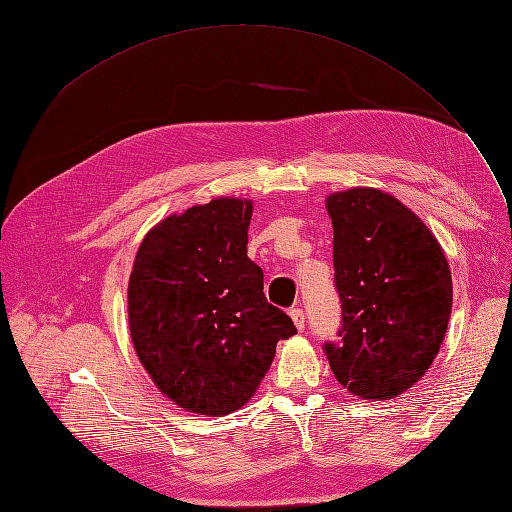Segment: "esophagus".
Here are the masks:
<instances>
[{
    "instance_id": "1",
    "label": "esophagus",
    "mask_w": 512,
    "mask_h": 512,
    "mask_svg": "<svg viewBox=\"0 0 512 512\" xmlns=\"http://www.w3.org/2000/svg\"><path fill=\"white\" fill-rule=\"evenodd\" d=\"M290 318H292V322H294V327H297L299 331L305 329V312H303L301 307H292V309H290Z\"/></svg>"
}]
</instances>
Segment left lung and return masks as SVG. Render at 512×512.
<instances>
[{
	"label": "left lung",
	"instance_id": "obj_1",
	"mask_svg": "<svg viewBox=\"0 0 512 512\" xmlns=\"http://www.w3.org/2000/svg\"><path fill=\"white\" fill-rule=\"evenodd\" d=\"M337 342L324 344L337 382L361 399L408 391L436 359L453 309V280L431 230L406 205L374 188L327 198Z\"/></svg>",
	"mask_w": 512,
	"mask_h": 512
}]
</instances>
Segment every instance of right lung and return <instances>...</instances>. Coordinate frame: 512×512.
<instances>
[{"label":"right lung","instance_id":"obj_1","mask_svg":"<svg viewBox=\"0 0 512 512\" xmlns=\"http://www.w3.org/2000/svg\"><path fill=\"white\" fill-rule=\"evenodd\" d=\"M252 200L215 198L153 226L128 284L132 344L177 406L222 416L250 399L297 329L247 258Z\"/></svg>","mask_w":512,"mask_h":512}]
</instances>
